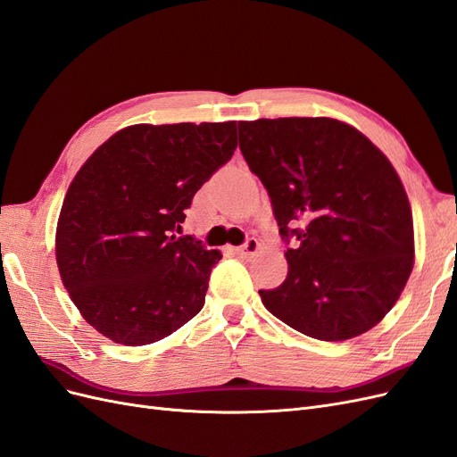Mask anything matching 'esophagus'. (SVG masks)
<instances>
[{
  "label": "esophagus",
  "instance_id": "34e87169",
  "mask_svg": "<svg viewBox=\"0 0 457 457\" xmlns=\"http://www.w3.org/2000/svg\"><path fill=\"white\" fill-rule=\"evenodd\" d=\"M257 250H259V240H257V238H247V240L244 242V245H240L237 252H238V255H242V257H252V255L257 253Z\"/></svg>",
  "mask_w": 457,
  "mask_h": 457
}]
</instances>
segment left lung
I'll use <instances>...</instances> for the list:
<instances>
[{
    "instance_id": "1",
    "label": "left lung",
    "mask_w": 457,
    "mask_h": 457,
    "mask_svg": "<svg viewBox=\"0 0 457 457\" xmlns=\"http://www.w3.org/2000/svg\"><path fill=\"white\" fill-rule=\"evenodd\" d=\"M240 150L265 185L287 247L282 286L259 289L284 324L322 341L364 334L413 267V220L391 162L331 118L240 121Z\"/></svg>"
}]
</instances>
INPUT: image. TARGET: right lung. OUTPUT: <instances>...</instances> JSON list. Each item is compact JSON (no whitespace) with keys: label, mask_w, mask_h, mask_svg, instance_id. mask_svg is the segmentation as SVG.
<instances>
[{"label":"right lung","mask_w":457,"mask_h":457,"mask_svg":"<svg viewBox=\"0 0 457 457\" xmlns=\"http://www.w3.org/2000/svg\"><path fill=\"white\" fill-rule=\"evenodd\" d=\"M234 150L237 121L137 123L81 165L62 202L54 252L66 292L99 334L137 347L202 311L220 252L175 230Z\"/></svg>","instance_id":"add662e5"}]
</instances>
